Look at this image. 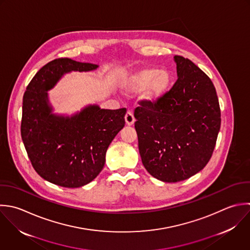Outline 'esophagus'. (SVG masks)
<instances>
[{"mask_svg": "<svg viewBox=\"0 0 250 250\" xmlns=\"http://www.w3.org/2000/svg\"><path fill=\"white\" fill-rule=\"evenodd\" d=\"M125 123H126L127 125H131L134 124L135 119H134V117H133L132 111L128 110V111L126 112V114H125Z\"/></svg>", "mask_w": 250, "mask_h": 250, "instance_id": "esophagus-1", "label": "esophagus"}]
</instances>
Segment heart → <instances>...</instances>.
Listing matches in <instances>:
<instances>
[{
	"label": "heart",
	"instance_id": "obj_1",
	"mask_svg": "<svg viewBox=\"0 0 250 250\" xmlns=\"http://www.w3.org/2000/svg\"><path fill=\"white\" fill-rule=\"evenodd\" d=\"M170 81V75L167 71L150 68L131 75L124 83L123 87L127 94H135L147 88L145 98L157 100L166 93Z\"/></svg>",
	"mask_w": 250,
	"mask_h": 250
}]
</instances>
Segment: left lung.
I'll use <instances>...</instances> for the list:
<instances>
[{
    "instance_id": "1",
    "label": "left lung",
    "mask_w": 250,
    "mask_h": 250,
    "mask_svg": "<svg viewBox=\"0 0 250 250\" xmlns=\"http://www.w3.org/2000/svg\"><path fill=\"white\" fill-rule=\"evenodd\" d=\"M178 79L156 101L142 100L134 124L142 164L155 178L183 181L209 162L221 111L209 77L190 59L175 55Z\"/></svg>"
}]
</instances>
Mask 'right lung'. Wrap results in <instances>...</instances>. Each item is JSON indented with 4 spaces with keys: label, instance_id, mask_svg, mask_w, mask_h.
<instances>
[{
    "label": "right lung",
    "instance_id": "1",
    "mask_svg": "<svg viewBox=\"0 0 250 250\" xmlns=\"http://www.w3.org/2000/svg\"><path fill=\"white\" fill-rule=\"evenodd\" d=\"M91 63L63 57L42 66L26 87L22 103L21 137L36 172L65 188L91 182L105 165L107 149L125 126V108L88 106L71 118L51 114L46 90L70 71H90Z\"/></svg>",
    "mask_w": 250,
    "mask_h": 250
}]
</instances>
